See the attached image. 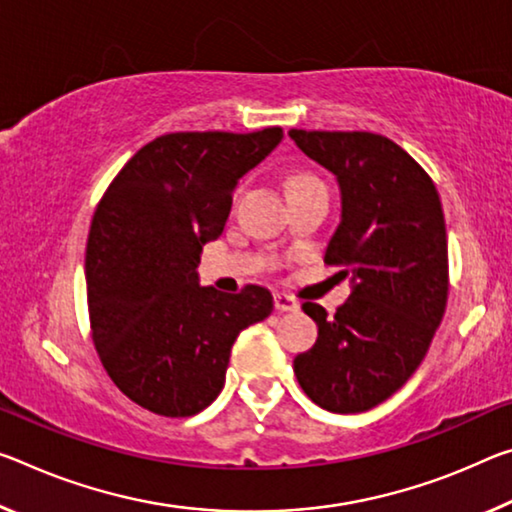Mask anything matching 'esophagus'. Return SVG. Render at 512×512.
Wrapping results in <instances>:
<instances>
[{"label":"esophagus","instance_id":"34e87169","mask_svg":"<svg viewBox=\"0 0 512 512\" xmlns=\"http://www.w3.org/2000/svg\"><path fill=\"white\" fill-rule=\"evenodd\" d=\"M273 305H275V310H278V312H296L298 310L296 298L282 294V291H275V294H273Z\"/></svg>","mask_w":512,"mask_h":512}]
</instances>
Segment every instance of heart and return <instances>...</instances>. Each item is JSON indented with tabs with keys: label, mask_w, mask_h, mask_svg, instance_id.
I'll return each mask as SVG.
<instances>
[{
	"label": "heart",
	"mask_w": 512,
	"mask_h": 512,
	"mask_svg": "<svg viewBox=\"0 0 512 512\" xmlns=\"http://www.w3.org/2000/svg\"><path fill=\"white\" fill-rule=\"evenodd\" d=\"M305 182H316L312 175H305V173H300V175H294V177H289V182H287V189H291V186H298V184H305Z\"/></svg>",
	"instance_id": "b5f03b06"
}]
</instances>
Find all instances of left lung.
I'll return each instance as SVG.
<instances>
[{
    "mask_svg": "<svg viewBox=\"0 0 512 512\" xmlns=\"http://www.w3.org/2000/svg\"><path fill=\"white\" fill-rule=\"evenodd\" d=\"M291 139L337 175L342 221L326 264L353 278L335 314L303 303L319 326L296 355L298 385L323 410L353 415L401 389L440 326L449 296V248L431 175L401 145L371 132H305Z\"/></svg>",
    "mask_w": 512,
    "mask_h": 512,
    "instance_id": "8db88e82",
    "label": "left lung"
}]
</instances>
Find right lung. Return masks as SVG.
Returning <instances> with one entry per match:
<instances>
[{
	"instance_id": "obj_1",
	"label": "right lung",
	"mask_w": 512,
	"mask_h": 512,
	"mask_svg": "<svg viewBox=\"0 0 512 512\" xmlns=\"http://www.w3.org/2000/svg\"><path fill=\"white\" fill-rule=\"evenodd\" d=\"M280 139L282 127L157 136L97 202L86 241L91 337L120 392L154 415L205 410L234 339L273 312L269 289L221 294L198 285L196 266L221 237L237 180Z\"/></svg>"
}]
</instances>
